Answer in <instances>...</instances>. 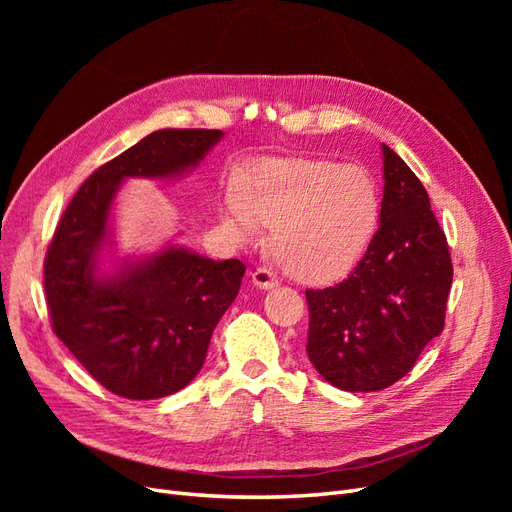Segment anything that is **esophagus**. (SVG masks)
<instances>
[{
    "mask_svg": "<svg viewBox=\"0 0 512 512\" xmlns=\"http://www.w3.org/2000/svg\"><path fill=\"white\" fill-rule=\"evenodd\" d=\"M252 284L260 290H269V288H275L277 284V275L273 269H267V267H258L254 273H252Z\"/></svg>",
    "mask_w": 512,
    "mask_h": 512,
    "instance_id": "1",
    "label": "esophagus"
}]
</instances>
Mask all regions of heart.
Segmentation results:
<instances>
[{"mask_svg":"<svg viewBox=\"0 0 512 512\" xmlns=\"http://www.w3.org/2000/svg\"><path fill=\"white\" fill-rule=\"evenodd\" d=\"M222 218L239 241L252 239L258 224L273 226L275 258L290 275L331 280L348 271L374 237L380 188L359 164L265 162L226 190Z\"/></svg>","mask_w":512,"mask_h":512,"instance_id":"1","label":"heart"}]
</instances>
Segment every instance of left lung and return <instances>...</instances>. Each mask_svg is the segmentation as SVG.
Listing matches in <instances>:
<instances>
[{
    "instance_id": "8db88e82",
    "label": "left lung",
    "mask_w": 512,
    "mask_h": 512,
    "mask_svg": "<svg viewBox=\"0 0 512 512\" xmlns=\"http://www.w3.org/2000/svg\"><path fill=\"white\" fill-rule=\"evenodd\" d=\"M380 228L344 282L305 290L307 356L318 374L350 393L386 389L414 367L444 329L453 284L451 252L427 190L382 145Z\"/></svg>"
}]
</instances>
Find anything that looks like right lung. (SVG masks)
Listing matches in <instances>:
<instances>
[{
	"mask_svg": "<svg viewBox=\"0 0 512 512\" xmlns=\"http://www.w3.org/2000/svg\"><path fill=\"white\" fill-rule=\"evenodd\" d=\"M220 130H158L87 177L44 258L55 335L106 391L158 399L188 386L205 363L215 324L237 299L245 265L168 245L100 275L111 207L123 179H170L203 162Z\"/></svg>",
	"mask_w": 512,
	"mask_h": 512,
	"instance_id": "obj_1",
	"label": "right lung"
}]
</instances>
